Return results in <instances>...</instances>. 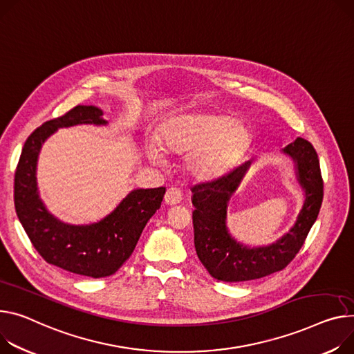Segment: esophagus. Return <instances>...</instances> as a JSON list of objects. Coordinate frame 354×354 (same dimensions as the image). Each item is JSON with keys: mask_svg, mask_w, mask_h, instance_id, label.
<instances>
[{"mask_svg": "<svg viewBox=\"0 0 354 354\" xmlns=\"http://www.w3.org/2000/svg\"><path fill=\"white\" fill-rule=\"evenodd\" d=\"M181 200H183V194L178 188L171 187L167 189V193L165 196V201L167 205H177L181 203Z\"/></svg>", "mask_w": 354, "mask_h": 354, "instance_id": "obj_1", "label": "esophagus"}]
</instances>
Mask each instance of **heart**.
Wrapping results in <instances>:
<instances>
[{"label":"heart","mask_w":354,"mask_h":354,"mask_svg":"<svg viewBox=\"0 0 354 354\" xmlns=\"http://www.w3.org/2000/svg\"><path fill=\"white\" fill-rule=\"evenodd\" d=\"M247 124L223 113H192L171 119L162 126L158 143L146 146V156L161 166L166 157H187L185 169L197 181L224 177L251 145Z\"/></svg>","instance_id":"1"}]
</instances>
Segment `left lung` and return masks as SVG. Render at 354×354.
I'll return each mask as SVG.
<instances>
[{
	"label": "left lung",
	"instance_id": "left-lung-1",
	"mask_svg": "<svg viewBox=\"0 0 354 354\" xmlns=\"http://www.w3.org/2000/svg\"><path fill=\"white\" fill-rule=\"evenodd\" d=\"M296 165V177L305 192V203L295 225L268 247L250 248L236 242L227 228V204L251 161L242 162L224 177L197 184L193 193L194 245L208 274L223 282H243L282 270L302 248L315 224L323 200V180L313 146L297 138L283 150Z\"/></svg>",
	"mask_w": 354,
	"mask_h": 354
}]
</instances>
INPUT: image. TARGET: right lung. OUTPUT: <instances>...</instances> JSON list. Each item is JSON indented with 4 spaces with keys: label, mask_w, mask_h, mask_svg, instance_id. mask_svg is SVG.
Segmentation results:
<instances>
[{
    "label": "right lung",
    "mask_w": 354,
    "mask_h": 354,
    "mask_svg": "<svg viewBox=\"0 0 354 354\" xmlns=\"http://www.w3.org/2000/svg\"><path fill=\"white\" fill-rule=\"evenodd\" d=\"M102 116L99 107L79 104L64 116L45 122L26 139L14 178L18 220L38 254L50 265L89 278L111 277L130 258L166 194L165 187L133 189L111 214L89 225H69L48 212L35 176L44 142L59 127L106 124Z\"/></svg>",
    "instance_id": "obj_1"
}]
</instances>
